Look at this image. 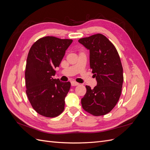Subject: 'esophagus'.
Segmentation results:
<instances>
[{
    "mask_svg": "<svg viewBox=\"0 0 150 150\" xmlns=\"http://www.w3.org/2000/svg\"><path fill=\"white\" fill-rule=\"evenodd\" d=\"M71 86H78V85H79V84L78 83H77V82H76V81H71Z\"/></svg>",
    "mask_w": 150,
    "mask_h": 150,
    "instance_id": "1",
    "label": "esophagus"
}]
</instances>
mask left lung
Here are the masks:
<instances>
[{"instance_id": "left-lung-1", "label": "left lung", "mask_w": 150, "mask_h": 150, "mask_svg": "<svg viewBox=\"0 0 150 150\" xmlns=\"http://www.w3.org/2000/svg\"><path fill=\"white\" fill-rule=\"evenodd\" d=\"M78 41L89 50L90 67L97 81L93 89L86 86V93L81 99L82 107L95 116L106 115L118 101L123 83V70L118 52L101 34L81 38Z\"/></svg>"}]
</instances>
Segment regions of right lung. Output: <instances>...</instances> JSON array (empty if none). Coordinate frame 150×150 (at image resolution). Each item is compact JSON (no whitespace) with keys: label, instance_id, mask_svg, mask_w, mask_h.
Segmentation results:
<instances>
[{"label":"right lung","instance_id":"right-lung-1","mask_svg":"<svg viewBox=\"0 0 150 150\" xmlns=\"http://www.w3.org/2000/svg\"><path fill=\"white\" fill-rule=\"evenodd\" d=\"M72 39L53 36L40 38L31 46L27 58L25 92L34 110L39 115L54 117L64 110V99L70 82L53 79Z\"/></svg>","mask_w":150,"mask_h":150}]
</instances>
